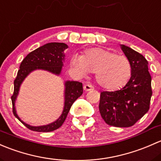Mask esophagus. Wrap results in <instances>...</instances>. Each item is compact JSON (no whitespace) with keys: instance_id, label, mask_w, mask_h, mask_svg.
<instances>
[{"instance_id":"esophagus-1","label":"esophagus","mask_w":161,"mask_h":161,"mask_svg":"<svg viewBox=\"0 0 161 161\" xmlns=\"http://www.w3.org/2000/svg\"><path fill=\"white\" fill-rule=\"evenodd\" d=\"M94 89V87L92 85V84H86L84 85V90L86 91V92H90Z\"/></svg>"}]
</instances>
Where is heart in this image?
Segmentation results:
<instances>
[{
	"label": "heart",
	"instance_id": "b5f03b06",
	"mask_svg": "<svg viewBox=\"0 0 161 161\" xmlns=\"http://www.w3.org/2000/svg\"><path fill=\"white\" fill-rule=\"evenodd\" d=\"M70 67L80 75L95 73L97 84L106 90L121 88L128 82L132 67L125 56L102 48H92L84 51V55L74 54L70 58Z\"/></svg>",
	"mask_w": 161,
	"mask_h": 161
}]
</instances>
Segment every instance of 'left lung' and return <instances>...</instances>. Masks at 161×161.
Returning <instances> with one entry per match:
<instances>
[{"label":"left lung","instance_id":"8db88e82","mask_svg":"<svg viewBox=\"0 0 161 161\" xmlns=\"http://www.w3.org/2000/svg\"><path fill=\"white\" fill-rule=\"evenodd\" d=\"M122 51L130 61L131 77L122 89L101 92L99 111L104 121L115 127H130L150 109L151 76L142 54L125 45Z\"/></svg>","mask_w":161,"mask_h":161}]
</instances>
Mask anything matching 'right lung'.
<instances>
[{
	"label": "right lung",
	"mask_w": 161,
	"mask_h": 161,
	"mask_svg": "<svg viewBox=\"0 0 161 161\" xmlns=\"http://www.w3.org/2000/svg\"><path fill=\"white\" fill-rule=\"evenodd\" d=\"M68 48V46L63 42H50L47 43L28 54L21 62L20 69L18 71L17 77L14 81V93L11 96V102L13 106V114L18 119L25 125L28 129L36 132H51L59 129L64 121L66 120L68 112L74 102L83 94L82 83L78 81H69L65 82V102L64 111L61 116L52 123L41 126H31L25 123L20 119L16 113L15 100L19 94L20 86L22 81L29 75L31 71L37 69L45 70L59 75L62 67L64 66V50Z\"/></svg>",
	"instance_id": "obj_1"
}]
</instances>
